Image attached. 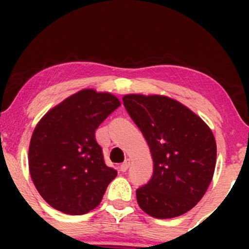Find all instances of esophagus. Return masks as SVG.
Wrapping results in <instances>:
<instances>
[{
	"instance_id": "obj_1",
	"label": "esophagus",
	"mask_w": 249,
	"mask_h": 249,
	"mask_svg": "<svg viewBox=\"0 0 249 249\" xmlns=\"http://www.w3.org/2000/svg\"><path fill=\"white\" fill-rule=\"evenodd\" d=\"M128 167H130V159H126L123 164L121 165V171L122 172H126L128 170Z\"/></svg>"
}]
</instances>
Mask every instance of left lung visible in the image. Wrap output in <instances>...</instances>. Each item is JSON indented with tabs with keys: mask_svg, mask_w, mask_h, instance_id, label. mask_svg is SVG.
<instances>
[{
	"mask_svg": "<svg viewBox=\"0 0 249 249\" xmlns=\"http://www.w3.org/2000/svg\"><path fill=\"white\" fill-rule=\"evenodd\" d=\"M123 102L153 159L152 177L136 191L139 206L158 219L188 212L212 181L216 160L212 131L190 108L168 97L126 95Z\"/></svg>",
	"mask_w": 249,
	"mask_h": 249,
	"instance_id": "left-lung-1",
	"label": "left lung"
}]
</instances>
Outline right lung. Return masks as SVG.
Returning a JSON list of instances; mask_svg holds the SVG:
<instances>
[{"mask_svg":"<svg viewBox=\"0 0 249 249\" xmlns=\"http://www.w3.org/2000/svg\"><path fill=\"white\" fill-rule=\"evenodd\" d=\"M111 93L82 90L39 121L29 146V170L41 196L71 215L96 208L117 171L108 167L95 131L116 108Z\"/></svg>","mask_w":249,"mask_h":249,"instance_id":"obj_1","label":"right lung"}]
</instances>
